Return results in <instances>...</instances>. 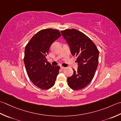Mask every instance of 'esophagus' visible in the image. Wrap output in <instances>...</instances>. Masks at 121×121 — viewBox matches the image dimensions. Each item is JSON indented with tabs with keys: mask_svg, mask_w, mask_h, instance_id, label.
Segmentation results:
<instances>
[{
	"mask_svg": "<svg viewBox=\"0 0 121 121\" xmlns=\"http://www.w3.org/2000/svg\"><path fill=\"white\" fill-rule=\"evenodd\" d=\"M60 68L61 69L64 70V69H66V67H63V66H60Z\"/></svg>",
	"mask_w": 121,
	"mask_h": 121,
	"instance_id": "34e87169",
	"label": "esophagus"
}]
</instances>
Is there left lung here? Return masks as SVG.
I'll return each mask as SVG.
<instances>
[{"label": "left lung", "instance_id": "obj_1", "mask_svg": "<svg viewBox=\"0 0 121 121\" xmlns=\"http://www.w3.org/2000/svg\"><path fill=\"white\" fill-rule=\"evenodd\" d=\"M61 33L69 46L71 54L77 57L78 65L77 70L73 69V75L67 78L68 85L73 90L82 89L94 77L99 52L92 41L77 30L66 29Z\"/></svg>", "mask_w": 121, "mask_h": 121}]
</instances>
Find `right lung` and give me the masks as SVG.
Returning <instances> with one entry per match:
<instances>
[{"instance_id":"obj_1","label":"right lung","mask_w":121,"mask_h":121,"mask_svg":"<svg viewBox=\"0 0 121 121\" xmlns=\"http://www.w3.org/2000/svg\"><path fill=\"white\" fill-rule=\"evenodd\" d=\"M60 35L57 30H42L26 46L24 63L27 74L33 84L42 90L52 87L59 73L60 66L51 65L47 61L46 56L52 44Z\"/></svg>"}]
</instances>
